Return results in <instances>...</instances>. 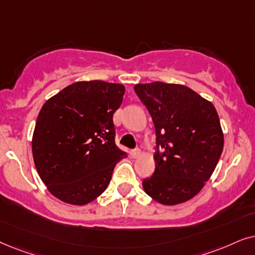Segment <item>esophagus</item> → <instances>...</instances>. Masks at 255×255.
Listing matches in <instances>:
<instances>
[{"mask_svg": "<svg viewBox=\"0 0 255 255\" xmlns=\"http://www.w3.org/2000/svg\"><path fill=\"white\" fill-rule=\"evenodd\" d=\"M140 155H141L140 149H134V150H131V156H133L134 158L140 157Z\"/></svg>", "mask_w": 255, "mask_h": 255, "instance_id": "34e87169", "label": "esophagus"}]
</instances>
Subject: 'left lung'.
I'll use <instances>...</instances> for the list:
<instances>
[{
	"label": "left lung",
	"mask_w": 255,
	"mask_h": 255,
	"mask_svg": "<svg viewBox=\"0 0 255 255\" xmlns=\"http://www.w3.org/2000/svg\"><path fill=\"white\" fill-rule=\"evenodd\" d=\"M135 93L155 125V171L142 182L148 196L163 205L195 197L215 171L224 135L213 105L191 88L155 81L137 84Z\"/></svg>",
	"instance_id": "obj_1"
}]
</instances>
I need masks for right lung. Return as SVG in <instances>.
<instances>
[{
  "label": "right lung",
  "mask_w": 255,
  "mask_h": 255,
  "mask_svg": "<svg viewBox=\"0 0 255 255\" xmlns=\"http://www.w3.org/2000/svg\"><path fill=\"white\" fill-rule=\"evenodd\" d=\"M124 94L121 84L78 81L43 105L32 136L33 162L60 201H94L110 184L115 164L127 156L115 144L113 124Z\"/></svg>",
  "instance_id": "add662e5"
}]
</instances>
